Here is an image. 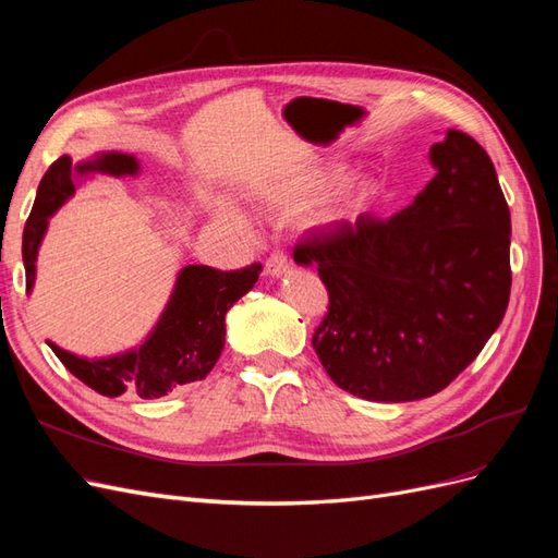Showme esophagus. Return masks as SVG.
Segmentation results:
<instances>
[{
	"mask_svg": "<svg viewBox=\"0 0 558 558\" xmlns=\"http://www.w3.org/2000/svg\"><path fill=\"white\" fill-rule=\"evenodd\" d=\"M289 269H291V260L283 251H275L265 263V275L267 277H283L286 272H289Z\"/></svg>",
	"mask_w": 558,
	"mask_h": 558,
	"instance_id": "esophagus-1",
	"label": "esophagus"
}]
</instances>
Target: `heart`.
I'll return each instance as SVG.
<instances>
[{"label":"heart","instance_id":"b5f03b06","mask_svg":"<svg viewBox=\"0 0 558 558\" xmlns=\"http://www.w3.org/2000/svg\"><path fill=\"white\" fill-rule=\"evenodd\" d=\"M349 170L347 167H330V170L320 172L310 185H307V197L310 199H324L328 195H332L340 185L347 181ZM379 189H377V181L373 179H361L356 185H351V191L344 197V209L347 211H363L369 202L377 197ZM221 218L232 226L238 228H246L244 216H240L238 211H221Z\"/></svg>","mask_w":558,"mask_h":558}]
</instances>
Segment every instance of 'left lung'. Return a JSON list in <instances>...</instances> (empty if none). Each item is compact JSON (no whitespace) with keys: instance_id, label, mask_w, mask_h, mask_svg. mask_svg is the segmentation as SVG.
Masks as SVG:
<instances>
[{"instance_id":"8db88e82","label":"left lung","mask_w":558,"mask_h":558,"mask_svg":"<svg viewBox=\"0 0 558 558\" xmlns=\"http://www.w3.org/2000/svg\"><path fill=\"white\" fill-rule=\"evenodd\" d=\"M435 177L410 207L361 214L295 246L330 305L312 347L330 379L375 402L440 393L510 302V209L486 150L461 130L430 146Z\"/></svg>"}]
</instances>
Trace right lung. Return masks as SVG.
<instances>
[{
  "instance_id": "obj_1",
  "label": "right lung",
  "mask_w": 558,
  "mask_h": 558,
  "mask_svg": "<svg viewBox=\"0 0 558 558\" xmlns=\"http://www.w3.org/2000/svg\"><path fill=\"white\" fill-rule=\"evenodd\" d=\"M137 177L140 160L118 150L97 154L93 160L72 162L70 156L58 158L44 174L35 197V207L23 232V263L27 293L35 286L39 246L53 216L76 193L83 177ZM260 265L253 263L234 272H221L207 265H185L179 269L170 300L158 324L146 340L123 353L105 359H83L72 351L48 342L62 365L74 377L107 398L137 393L154 400L179 391L181 386L205 379L226 347V314L258 281Z\"/></svg>"
}]
</instances>
